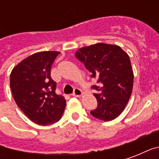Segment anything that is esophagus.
<instances>
[{"instance_id":"34e87169","label":"esophagus","mask_w":159,"mask_h":159,"mask_svg":"<svg viewBox=\"0 0 159 159\" xmlns=\"http://www.w3.org/2000/svg\"><path fill=\"white\" fill-rule=\"evenodd\" d=\"M73 96L75 97H80L83 95V91L80 89H78V88H76L75 89H74V93H72Z\"/></svg>"}]
</instances>
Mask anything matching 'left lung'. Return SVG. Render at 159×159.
<instances>
[{
    "label": "left lung",
    "mask_w": 159,
    "mask_h": 159,
    "mask_svg": "<svg viewBox=\"0 0 159 159\" xmlns=\"http://www.w3.org/2000/svg\"><path fill=\"white\" fill-rule=\"evenodd\" d=\"M76 57L100 83L93 86L98 91L93 93L98 107L90 111L91 115L105 122L117 118L133 90L134 72L129 56L119 46L99 42L79 48Z\"/></svg>",
    "instance_id": "1"
}]
</instances>
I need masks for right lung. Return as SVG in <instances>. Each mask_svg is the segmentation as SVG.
<instances>
[{"instance_id":"right-lung-1","label":"right lung","mask_w":159,"mask_h":159,"mask_svg":"<svg viewBox=\"0 0 159 159\" xmlns=\"http://www.w3.org/2000/svg\"><path fill=\"white\" fill-rule=\"evenodd\" d=\"M60 52L43 51L30 55L14 66L10 75V88L17 106L29 119L39 125L58 122L66 101L55 93L51 67Z\"/></svg>"}]
</instances>
